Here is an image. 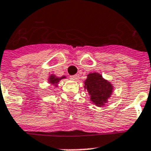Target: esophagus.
Masks as SVG:
<instances>
[{"instance_id": "1", "label": "esophagus", "mask_w": 151, "mask_h": 151, "mask_svg": "<svg viewBox=\"0 0 151 151\" xmlns=\"http://www.w3.org/2000/svg\"><path fill=\"white\" fill-rule=\"evenodd\" d=\"M78 75H73V76H70V79L73 81H76L78 80Z\"/></svg>"}]
</instances>
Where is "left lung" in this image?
Segmentation results:
<instances>
[{"label":"left lung","mask_w":151,"mask_h":151,"mask_svg":"<svg viewBox=\"0 0 151 151\" xmlns=\"http://www.w3.org/2000/svg\"><path fill=\"white\" fill-rule=\"evenodd\" d=\"M84 83V88L88 92L92 103L99 107L107 103L114 91V85L109 81L104 79L100 73L94 72L88 74Z\"/></svg>","instance_id":"left-lung-1"}]
</instances>
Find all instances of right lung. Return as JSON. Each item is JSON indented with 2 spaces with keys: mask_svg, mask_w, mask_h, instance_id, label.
<instances>
[{
  "mask_svg": "<svg viewBox=\"0 0 151 151\" xmlns=\"http://www.w3.org/2000/svg\"><path fill=\"white\" fill-rule=\"evenodd\" d=\"M66 78V76H62V77H57L56 75H55V74H50V75L48 76V84H50V85H53L54 88H57L58 87V85H59V81L62 80V79H65Z\"/></svg>",
  "mask_w": 151,
  "mask_h": 151,
  "instance_id": "right-lung-1",
  "label": "right lung"
}]
</instances>
